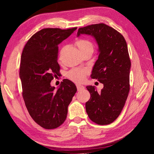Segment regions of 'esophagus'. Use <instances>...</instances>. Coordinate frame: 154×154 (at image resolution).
<instances>
[{"label":"esophagus","instance_id":"esophagus-1","mask_svg":"<svg viewBox=\"0 0 154 154\" xmlns=\"http://www.w3.org/2000/svg\"><path fill=\"white\" fill-rule=\"evenodd\" d=\"M76 87H77V89L78 91H81L83 90L85 88V87L83 85H82L80 84H76Z\"/></svg>","mask_w":154,"mask_h":154}]
</instances>
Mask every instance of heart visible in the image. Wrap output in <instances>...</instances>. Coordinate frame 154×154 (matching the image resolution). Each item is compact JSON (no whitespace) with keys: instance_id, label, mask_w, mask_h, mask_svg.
<instances>
[{"instance_id":"1","label":"heart","mask_w":154,"mask_h":154,"mask_svg":"<svg viewBox=\"0 0 154 154\" xmlns=\"http://www.w3.org/2000/svg\"><path fill=\"white\" fill-rule=\"evenodd\" d=\"M76 45L81 53L86 51L93 52L94 47L90 41L86 39H78L76 42ZM87 71L85 69H73L67 72V77L74 82H81L84 80Z\"/></svg>"}]
</instances>
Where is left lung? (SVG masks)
Returning a JSON list of instances; mask_svg holds the SVG:
<instances>
[{"label":"left lung","mask_w":154,"mask_h":154,"mask_svg":"<svg viewBox=\"0 0 154 154\" xmlns=\"http://www.w3.org/2000/svg\"><path fill=\"white\" fill-rule=\"evenodd\" d=\"M93 36L98 45V59L91 77L103 84L98 92L94 86H87L91 98L85 103L88 118L96 124L105 125L118 118L130 91L131 62L123 36L103 23L78 29L80 35Z\"/></svg>","instance_id":"left-lung-1"}]
</instances>
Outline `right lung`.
<instances>
[{"instance_id": "add662e5", "label": "right lung", "mask_w": 154, "mask_h": 154, "mask_svg": "<svg viewBox=\"0 0 154 154\" xmlns=\"http://www.w3.org/2000/svg\"><path fill=\"white\" fill-rule=\"evenodd\" d=\"M76 29H41L31 37L22 51L19 75L23 98L31 117L45 129L63 124L77 91L75 84L67 79L57 89L51 85L60 69L58 45Z\"/></svg>"}]
</instances>
